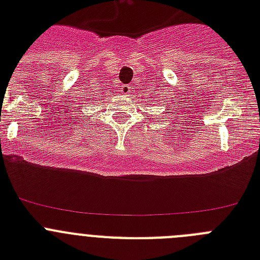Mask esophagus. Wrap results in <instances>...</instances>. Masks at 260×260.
I'll list each match as a JSON object with an SVG mask.
<instances>
[{"label": "esophagus", "mask_w": 260, "mask_h": 260, "mask_svg": "<svg viewBox=\"0 0 260 260\" xmlns=\"http://www.w3.org/2000/svg\"><path fill=\"white\" fill-rule=\"evenodd\" d=\"M119 92L123 93V95H127V93L132 92V87L128 86V84H122V86L119 87Z\"/></svg>", "instance_id": "obj_1"}]
</instances>
